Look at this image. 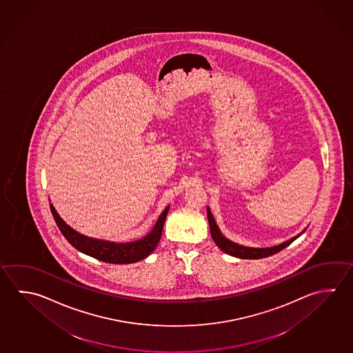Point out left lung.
<instances>
[{
	"instance_id": "obj_1",
	"label": "left lung",
	"mask_w": 353,
	"mask_h": 353,
	"mask_svg": "<svg viewBox=\"0 0 353 353\" xmlns=\"http://www.w3.org/2000/svg\"><path fill=\"white\" fill-rule=\"evenodd\" d=\"M208 220H209V226H210L212 240L220 248V250L224 251L228 255L239 257V259H263V257L271 256V255H274L276 252L281 251L282 249H285L286 246H289L294 240H296L297 237L301 235L300 234V235H297V236L292 237V239H290L288 241H285L283 244L277 245V246H274V248L254 249V248H246V246L235 244V243H232L230 240H228L219 230L218 225H216L215 220L212 218V214L209 208H208Z\"/></svg>"
}]
</instances>
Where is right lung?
Instances as JSON below:
<instances>
[{
    "label": "right lung",
    "instance_id": "add662e5",
    "mask_svg": "<svg viewBox=\"0 0 353 353\" xmlns=\"http://www.w3.org/2000/svg\"><path fill=\"white\" fill-rule=\"evenodd\" d=\"M51 206L52 215L57 224L58 229L63 234L67 241L76 248L78 251L83 252L88 256L94 257L99 261L109 263H132L141 261L143 259L149 256L157 245L161 240L163 226L167 219L169 206L165 210L161 212V216L158 219L157 224L154 226L153 230L147 236L143 237L134 243H127V244H117V243H108L96 239H90L78 234L77 231L73 230L68 225L64 223L62 219L59 218L56 209Z\"/></svg>",
    "mask_w": 353,
    "mask_h": 353
}]
</instances>
